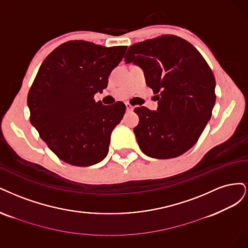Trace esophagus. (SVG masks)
<instances>
[{"mask_svg":"<svg viewBox=\"0 0 248 248\" xmlns=\"http://www.w3.org/2000/svg\"><path fill=\"white\" fill-rule=\"evenodd\" d=\"M125 108H126V111H133L134 107L132 105H130L129 103H125Z\"/></svg>","mask_w":248,"mask_h":248,"instance_id":"obj_1","label":"esophagus"}]
</instances>
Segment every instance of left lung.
<instances>
[{"label":"left lung","mask_w":248,"mask_h":248,"mask_svg":"<svg viewBox=\"0 0 248 248\" xmlns=\"http://www.w3.org/2000/svg\"><path fill=\"white\" fill-rule=\"evenodd\" d=\"M144 72L147 86L158 93L157 109L135 108L134 127L143 154L172 158L193 147L211 117L215 78L204 58L185 39L165 35L132 45L124 57Z\"/></svg>","instance_id":"1"}]
</instances>
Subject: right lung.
Listing matches in <instances>:
<instances>
[{
    "instance_id": "add662e5",
    "label": "right lung",
    "mask_w": 248,
    "mask_h": 248,
    "mask_svg": "<svg viewBox=\"0 0 248 248\" xmlns=\"http://www.w3.org/2000/svg\"><path fill=\"white\" fill-rule=\"evenodd\" d=\"M125 50L126 46L75 40L60 45L42 62L28 94L30 121L62 161L89 167L106 157L125 105L105 106L93 95L106 89Z\"/></svg>"
}]
</instances>
